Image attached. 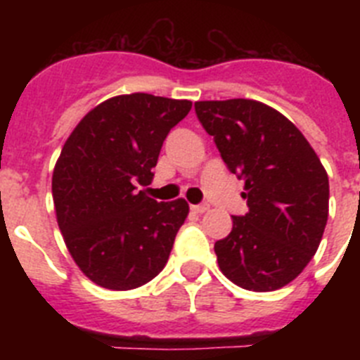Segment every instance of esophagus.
Returning <instances> with one entry per match:
<instances>
[{"instance_id":"obj_1","label":"esophagus","mask_w":360,"mask_h":360,"mask_svg":"<svg viewBox=\"0 0 360 360\" xmlns=\"http://www.w3.org/2000/svg\"><path fill=\"white\" fill-rule=\"evenodd\" d=\"M191 209L198 214H203V212L209 211V203H198V205H191Z\"/></svg>"}]
</instances>
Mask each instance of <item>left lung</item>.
<instances>
[{
    "label": "left lung",
    "instance_id": "8db88e82",
    "mask_svg": "<svg viewBox=\"0 0 360 360\" xmlns=\"http://www.w3.org/2000/svg\"><path fill=\"white\" fill-rule=\"evenodd\" d=\"M231 173L245 180L249 212L214 243L219 270L238 287L270 292L308 265L328 219V174L303 133L249 98L195 103Z\"/></svg>",
    "mask_w": 360,
    "mask_h": 360
}]
</instances>
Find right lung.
<instances>
[{
    "mask_svg": "<svg viewBox=\"0 0 360 360\" xmlns=\"http://www.w3.org/2000/svg\"><path fill=\"white\" fill-rule=\"evenodd\" d=\"M191 106L119 95L94 108L63 146L52 176L57 224L73 262L98 287H142L169 259L189 205L157 202L136 184H151L165 136Z\"/></svg>",
    "mask_w": 360,
    "mask_h": 360,
    "instance_id": "right-lung-1",
    "label": "right lung"
}]
</instances>
